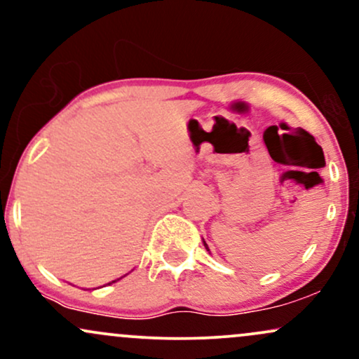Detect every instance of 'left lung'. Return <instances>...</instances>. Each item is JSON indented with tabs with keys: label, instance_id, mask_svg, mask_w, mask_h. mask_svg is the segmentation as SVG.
I'll return each mask as SVG.
<instances>
[{
	"label": "left lung",
	"instance_id": "left-lung-1",
	"mask_svg": "<svg viewBox=\"0 0 359 359\" xmlns=\"http://www.w3.org/2000/svg\"><path fill=\"white\" fill-rule=\"evenodd\" d=\"M204 241V240H203ZM204 246H205V250H208L209 251V248H208V245H205V241H204Z\"/></svg>",
	"mask_w": 359,
	"mask_h": 359
}]
</instances>
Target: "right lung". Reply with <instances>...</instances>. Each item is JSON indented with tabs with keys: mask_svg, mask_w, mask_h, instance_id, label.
Returning a JSON list of instances; mask_svg holds the SVG:
<instances>
[{
	"mask_svg": "<svg viewBox=\"0 0 359 359\" xmlns=\"http://www.w3.org/2000/svg\"><path fill=\"white\" fill-rule=\"evenodd\" d=\"M119 280V278H118ZM114 282H116V280H113V282H111V283H114Z\"/></svg>",
	"mask_w": 359,
	"mask_h": 359,
	"instance_id": "right-lung-1",
	"label": "right lung"
}]
</instances>
